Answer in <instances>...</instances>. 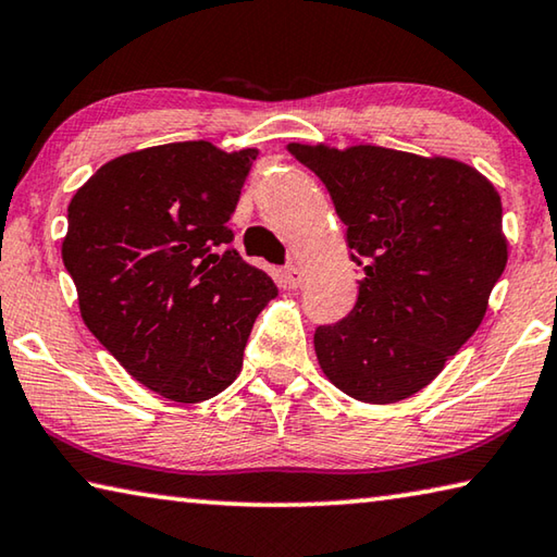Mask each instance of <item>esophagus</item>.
Masks as SVG:
<instances>
[{"label":"esophagus","mask_w":557,"mask_h":557,"mask_svg":"<svg viewBox=\"0 0 557 557\" xmlns=\"http://www.w3.org/2000/svg\"><path fill=\"white\" fill-rule=\"evenodd\" d=\"M301 282H305V270L292 262V265L285 268V285L289 289H297V287H301Z\"/></svg>","instance_id":"1"}]
</instances>
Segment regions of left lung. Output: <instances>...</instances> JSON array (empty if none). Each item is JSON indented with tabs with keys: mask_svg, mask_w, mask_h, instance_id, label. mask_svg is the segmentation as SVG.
<instances>
[{
	"mask_svg": "<svg viewBox=\"0 0 557 557\" xmlns=\"http://www.w3.org/2000/svg\"><path fill=\"white\" fill-rule=\"evenodd\" d=\"M287 149L324 182L363 272L351 314L314 332L317 361L354 400L410 398L482 324L508 260L502 196L449 157L373 145Z\"/></svg>",
	"mask_w": 557,
	"mask_h": 557,
	"instance_id": "obj_1",
	"label": "left lung"
}]
</instances>
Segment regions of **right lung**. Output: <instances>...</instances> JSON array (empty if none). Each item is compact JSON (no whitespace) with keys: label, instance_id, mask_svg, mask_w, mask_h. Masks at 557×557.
<instances>
[{"label":"right lung","instance_id":"obj_1","mask_svg":"<svg viewBox=\"0 0 557 557\" xmlns=\"http://www.w3.org/2000/svg\"><path fill=\"white\" fill-rule=\"evenodd\" d=\"M258 149L206 139L122 154L69 203L61 256L81 317L132 379L201 403L243 369L250 329L277 295L265 272L225 250Z\"/></svg>","mask_w":557,"mask_h":557}]
</instances>
